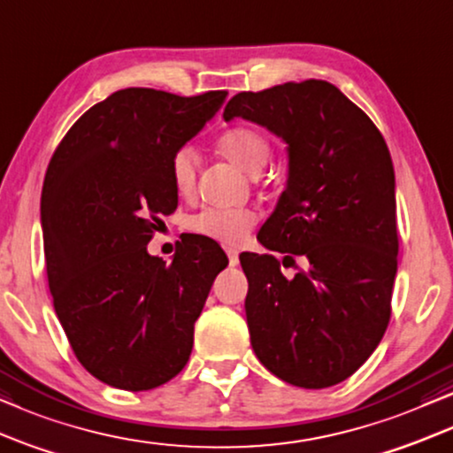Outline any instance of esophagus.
<instances>
[{
    "label": "esophagus",
    "mask_w": 453,
    "mask_h": 453,
    "mask_svg": "<svg viewBox=\"0 0 453 453\" xmlns=\"http://www.w3.org/2000/svg\"><path fill=\"white\" fill-rule=\"evenodd\" d=\"M226 255L230 258V265H238V249H234V246H226Z\"/></svg>",
    "instance_id": "34e87169"
}]
</instances>
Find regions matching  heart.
I'll return each instance as SVG.
<instances>
[{
    "label": "heart",
    "mask_w": 453,
    "mask_h": 453,
    "mask_svg": "<svg viewBox=\"0 0 453 453\" xmlns=\"http://www.w3.org/2000/svg\"><path fill=\"white\" fill-rule=\"evenodd\" d=\"M219 150L226 159L249 173H258L267 165L271 144L261 132L249 126H236L219 136ZM172 182L180 196H190L196 188L198 159L195 149L182 147L172 157ZM258 221V213L252 207H207L188 219V227L204 238L223 244L240 242L252 226Z\"/></svg>",
    "instance_id": "b5f03b06"
}]
</instances>
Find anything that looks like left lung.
Listing matches in <instances>:
<instances>
[{"instance_id": "obj_1", "label": "left lung", "mask_w": 453, "mask_h": 453, "mask_svg": "<svg viewBox=\"0 0 453 453\" xmlns=\"http://www.w3.org/2000/svg\"><path fill=\"white\" fill-rule=\"evenodd\" d=\"M234 118L288 144L286 190L258 242L309 261L288 280L273 255H240L252 349L281 381L331 388L365 365L389 323L397 271L389 149L358 105L315 78L238 93L223 111Z\"/></svg>"}]
</instances>
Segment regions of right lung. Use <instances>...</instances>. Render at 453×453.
Wrapping results in <instances>:
<instances>
[{"mask_svg":"<svg viewBox=\"0 0 453 453\" xmlns=\"http://www.w3.org/2000/svg\"><path fill=\"white\" fill-rule=\"evenodd\" d=\"M226 90L122 88L76 119L41 192L47 280L76 358L111 388L147 391L188 363L195 321L227 257L192 238L165 265L147 244L178 207L172 157Z\"/></svg>","mask_w":453,"mask_h":453,"instance_id":"right-lung-1","label":"right lung"}]
</instances>
